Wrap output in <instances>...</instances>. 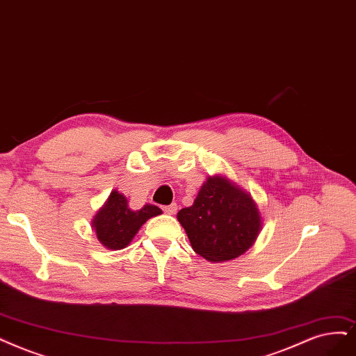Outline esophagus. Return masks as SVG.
<instances>
[{"label": "esophagus", "mask_w": 356, "mask_h": 356, "mask_svg": "<svg viewBox=\"0 0 356 356\" xmlns=\"http://www.w3.org/2000/svg\"><path fill=\"white\" fill-rule=\"evenodd\" d=\"M163 211H164L165 214H168V216L176 214V211H177V204H170V205L163 207Z\"/></svg>", "instance_id": "esophagus-1"}]
</instances>
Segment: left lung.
<instances>
[{
	"label": "left lung",
	"instance_id": "obj_1",
	"mask_svg": "<svg viewBox=\"0 0 356 356\" xmlns=\"http://www.w3.org/2000/svg\"><path fill=\"white\" fill-rule=\"evenodd\" d=\"M177 220L193 251L211 262L241 257L261 230L252 196L222 176H209L193 205L181 208Z\"/></svg>",
	"mask_w": 356,
	"mask_h": 356
}]
</instances>
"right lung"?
I'll return each instance as SVG.
<instances>
[{"instance_id": "right-lung-1", "label": "right lung", "mask_w": 356, "mask_h": 356, "mask_svg": "<svg viewBox=\"0 0 356 356\" xmlns=\"http://www.w3.org/2000/svg\"><path fill=\"white\" fill-rule=\"evenodd\" d=\"M163 211L156 205L147 204L140 209L129 208L124 195L113 191L107 202L92 220L98 241L107 249L126 248L145 221L160 216Z\"/></svg>"}]
</instances>
